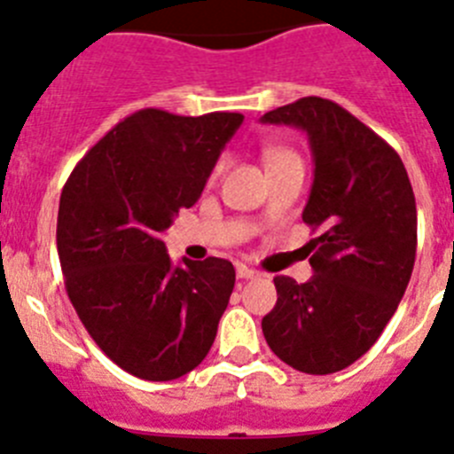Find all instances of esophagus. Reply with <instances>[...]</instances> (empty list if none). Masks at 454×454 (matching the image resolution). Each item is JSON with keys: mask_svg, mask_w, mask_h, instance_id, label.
<instances>
[{"mask_svg": "<svg viewBox=\"0 0 454 454\" xmlns=\"http://www.w3.org/2000/svg\"><path fill=\"white\" fill-rule=\"evenodd\" d=\"M235 272H238V279H258V277H261V272H258V270L249 268V265H245V262H238Z\"/></svg>", "mask_w": 454, "mask_h": 454, "instance_id": "34e87169", "label": "esophagus"}]
</instances>
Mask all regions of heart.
Segmentation results:
<instances>
[{
    "label": "heart",
    "mask_w": 454,
    "mask_h": 454,
    "mask_svg": "<svg viewBox=\"0 0 454 454\" xmlns=\"http://www.w3.org/2000/svg\"><path fill=\"white\" fill-rule=\"evenodd\" d=\"M286 154H293V152L279 150V147H270V150H265V161L272 163V161H277V159H281V156H286ZM221 170H223V159H219V161L215 163V168H212V173H209V180L219 177Z\"/></svg>",
    "instance_id": "1"
}]
</instances>
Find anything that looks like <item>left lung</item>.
I'll use <instances>...</instances> for the list:
<instances>
[{
    "instance_id": "1",
    "label": "left lung",
    "mask_w": 454,
    "mask_h": 454,
    "mask_svg": "<svg viewBox=\"0 0 454 454\" xmlns=\"http://www.w3.org/2000/svg\"><path fill=\"white\" fill-rule=\"evenodd\" d=\"M307 131L314 184L302 221L314 277H274L262 318L272 353L304 374H334L363 357L397 311L418 247V212L402 159L346 108L304 97L262 115Z\"/></svg>"
}]
</instances>
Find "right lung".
<instances>
[{
    "label": "right lung",
    "instance_id": "1",
    "mask_svg": "<svg viewBox=\"0 0 454 454\" xmlns=\"http://www.w3.org/2000/svg\"><path fill=\"white\" fill-rule=\"evenodd\" d=\"M239 113L145 108L68 175L57 215L64 286L90 337L124 372L173 380L203 363L235 286L226 258L173 268L163 233L203 192Z\"/></svg>",
    "mask_w": 454,
    "mask_h": 454
}]
</instances>
